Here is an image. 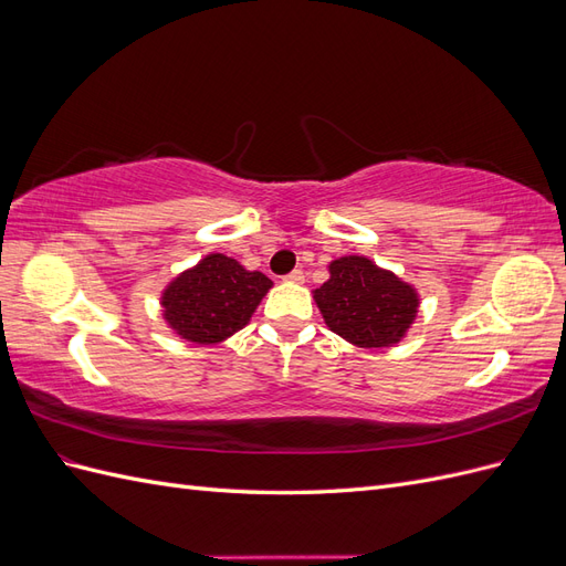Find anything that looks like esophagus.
<instances>
[{
    "mask_svg": "<svg viewBox=\"0 0 566 566\" xmlns=\"http://www.w3.org/2000/svg\"><path fill=\"white\" fill-rule=\"evenodd\" d=\"M285 281L287 283H304V273L300 271V269H295V271H290L287 276H285Z\"/></svg>",
    "mask_w": 566,
    "mask_h": 566,
    "instance_id": "1",
    "label": "esophagus"
}]
</instances>
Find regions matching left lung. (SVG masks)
Returning a JSON list of instances; mask_svg holds the SVG:
<instances>
[{
	"mask_svg": "<svg viewBox=\"0 0 566 566\" xmlns=\"http://www.w3.org/2000/svg\"><path fill=\"white\" fill-rule=\"evenodd\" d=\"M328 271L331 279L314 290L325 325L361 349L399 345L416 323L418 290L364 254L339 256Z\"/></svg>",
	"mask_w": 566,
	"mask_h": 566,
	"instance_id": "8db88e82",
	"label": "left lung"
}]
</instances>
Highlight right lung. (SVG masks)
I'll return each instance as SVG.
<instances>
[{
  "label": "right lung",
  "mask_w": 566,
  "mask_h": 566,
  "mask_svg": "<svg viewBox=\"0 0 566 566\" xmlns=\"http://www.w3.org/2000/svg\"><path fill=\"white\" fill-rule=\"evenodd\" d=\"M271 285L262 271H248L233 256L210 252L165 285L163 318L186 342L219 345L245 328Z\"/></svg>",
  "instance_id": "1"
}]
</instances>
